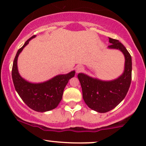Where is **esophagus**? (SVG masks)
<instances>
[{
	"label": "esophagus",
	"instance_id": "esophagus-1",
	"mask_svg": "<svg viewBox=\"0 0 146 146\" xmlns=\"http://www.w3.org/2000/svg\"><path fill=\"white\" fill-rule=\"evenodd\" d=\"M84 70V67L82 66H78L75 68V71H76V73H80Z\"/></svg>",
	"mask_w": 146,
	"mask_h": 146
}]
</instances>
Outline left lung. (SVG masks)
I'll return each mask as SVG.
<instances>
[{
	"instance_id": "8db88e82",
	"label": "left lung",
	"mask_w": 146,
	"mask_h": 146,
	"mask_svg": "<svg viewBox=\"0 0 146 146\" xmlns=\"http://www.w3.org/2000/svg\"><path fill=\"white\" fill-rule=\"evenodd\" d=\"M111 49L119 50L125 58L124 71L119 77L106 81L92 78L85 73H78L86 104L98 113H106L115 108L125 98L131 83L132 58L126 48L117 40L109 38Z\"/></svg>"
}]
</instances>
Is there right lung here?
Listing matches in <instances>:
<instances>
[{
    "mask_svg": "<svg viewBox=\"0 0 146 146\" xmlns=\"http://www.w3.org/2000/svg\"><path fill=\"white\" fill-rule=\"evenodd\" d=\"M36 36L31 37L18 51L13 63L11 75L15 89L23 101L35 111L44 113L58 106L62 98L65 86L68 80L75 76V71L58 75L40 83L30 82L22 78L18 69V58L29 42Z\"/></svg>",
    "mask_w": 146,
    "mask_h": 146,
    "instance_id": "obj_1",
    "label": "right lung"
}]
</instances>
